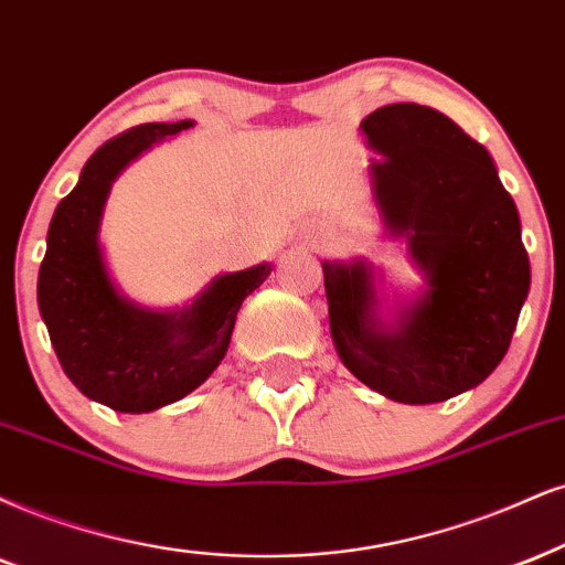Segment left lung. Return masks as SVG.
<instances>
[{"instance_id": "left-lung-1", "label": "left lung", "mask_w": 565, "mask_h": 565, "mask_svg": "<svg viewBox=\"0 0 565 565\" xmlns=\"http://www.w3.org/2000/svg\"><path fill=\"white\" fill-rule=\"evenodd\" d=\"M382 227L422 275L390 301L369 259L322 262L330 335L353 377L390 401L424 406L477 387L511 345L532 269L519 209L482 143L422 104L361 120Z\"/></svg>"}]
</instances>
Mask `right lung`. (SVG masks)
<instances>
[{"label": "right lung", "mask_w": 565, "mask_h": 565, "mask_svg": "<svg viewBox=\"0 0 565 565\" xmlns=\"http://www.w3.org/2000/svg\"><path fill=\"white\" fill-rule=\"evenodd\" d=\"M193 125L146 122L104 143L49 222L36 290L41 319L70 382L122 414L170 406L206 382L225 359L241 303L271 271L267 262L225 271L175 309L130 301L109 275L99 233L113 183L143 151Z\"/></svg>", "instance_id": "1"}]
</instances>
